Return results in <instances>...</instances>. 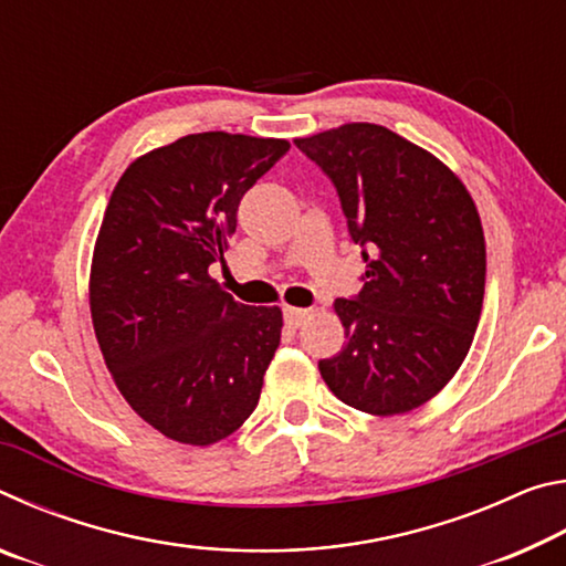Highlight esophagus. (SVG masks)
<instances>
[{
  "label": "esophagus",
  "mask_w": 566,
  "mask_h": 566,
  "mask_svg": "<svg viewBox=\"0 0 566 566\" xmlns=\"http://www.w3.org/2000/svg\"><path fill=\"white\" fill-rule=\"evenodd\" d=\"M312 317L310 310H300V306H284V322L290 324L292 329L302 327V324Z\"/></svg>",
  "instance_id": "obj_1"
}]
</instances>
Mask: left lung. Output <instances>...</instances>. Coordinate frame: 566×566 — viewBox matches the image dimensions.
Instances as JSON below:
<instances>
[{
  "mask_svg": "<svg viewBox=\"0 0 566 566\" xmlns=\"http://www.w3.org/2000/svg\"><path fill=\"white\" fill-rule=\"evenodd\" d=\"M337 187L364 286L337 300L344 349L322 379L371 417L427 405L462 367L484 302L482 219L452 169L381 124L349 122L294 139Z\"/></svg>",
  "mask_w": 566,
  "mask_h": 566,
  "instance_id": "1",
  "label": "left lung"
}]
</instances>
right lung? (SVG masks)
Returning <instances> with one entry per match:
<instances>
[{"label": "right lung", "mask_w": 566, "mask_h": 566, "mask_svg": "<svg viewBox=\"0 0 566 566\" xmlns=\"http://www.w3.org/2000/svg\"><path fill=\"white\" fill-rule=\"evenodd\" d=\"M290 142L187 134L132 161L94 242L90 310L114 385L179 444L209 447L244 424L282 337L280 306L232 300L224 260L244 191Z\"/></svg>", "instance_id": "obj_1"}]
</instances>
